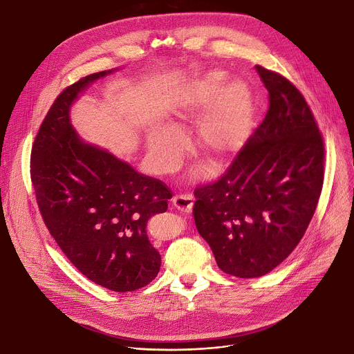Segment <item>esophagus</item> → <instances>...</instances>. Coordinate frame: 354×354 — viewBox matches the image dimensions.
Here are the masks:
<instances>
[{
	"label": "esophagus",
	"mask_w": 354,
	"mask_h": 354,
	"mask_svg": "<svg viewBox=\"0 0 354 354\" xmlns=\"http://www.w3.org/2000/svg\"><path fill=\"white\" fill-rule=\"evenodd\" d=\"M174 206L183 212V213H190L192 212V207H194V202H195V198L189 195V194H185V195H178L174 198Z\"/></svg>",
	"instance_id": "obj_1"
}]
</instances>
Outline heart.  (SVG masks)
<instances>
[{
  "label": "heart",
  "instance_id": "heart-1",
  "mask_svg": "<svg viewBox=\"0 0 354 354\" xmlns=\"http://www.w3.org/2000/svg\"><path fill=\"white\" fill-rule=\"evenodd\" d=\"M226 83V75L212 71L190 82L178 100L169 127H156L148 136V152L160 172H171L180 162L186 142L183 124L213 102L196 125V142L210 159H221L240 149L250 136L254 104L243 82Z\"/></svg>",
  "mask_w": 354,
  "mask_h": 354
}]
</instances>
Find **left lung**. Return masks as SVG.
I'll use <instances>...</instances> for the list:
<instances>
[{"mask_svg":"<svg viewBox=\"0 0 354 354\" xmlns=\"http://www.w3.org/2000/svg\"><path fill=\"white\" fill-rule=\"evenodd\" d=\"M270 107L217 180L195 189L194 217L221 271L263 277L304 237L324 186L325 144L302 93L255 66Z\"/></svg>","mask_w":354,"mask_h":354,"instance_id":"8db88e82","label":"left lung"}]
</instances>
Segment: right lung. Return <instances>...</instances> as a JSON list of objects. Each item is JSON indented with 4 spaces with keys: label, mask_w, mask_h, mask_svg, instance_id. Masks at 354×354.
I'll use <instances>...</instances> for the list:
<instances>
[{
    "label": "right lung",
    "mask_w": 354,
    "mask_h": 354,
    "mask_svg": "<svg viewBox=\"0 0 354 354\" xmlns=\"http://www.w3.org/2000/svg\"><path fill=\"white\" fill-rule=\"evenodd\" d=\"M109 73L84 76L57 95L32 145L30 179L45 226L69 261L90 281L130 292L159 272L145 229L151 216L167 212L172 192L73 130L77 94Z\"/></svg>",
    "instance_id": "1"
}]
</instances>
